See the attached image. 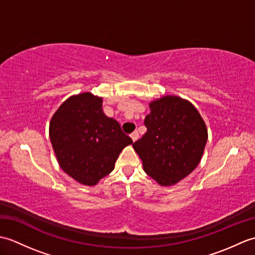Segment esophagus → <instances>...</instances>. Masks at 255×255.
I'll return each mask as SVG.
<instances>
[{"label": "esophagus", "mask_w": 255, "mask_h": 255, "mask_svg": "<svg viewBox=\"0 0 255 255\" xmlns=\"http://www.w3.org/2000/svg\"><path fill=\"white\" fill-rule=\"evenodd\" d=\"M130 137H131V139H132V141H133V142H134V141H137L138 138H139V133H138V131H133V132L130 134Z\"/></svg>", "instance_id": "esophagus-1"}]
</instances>
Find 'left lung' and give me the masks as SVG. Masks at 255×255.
Listing matches in <instances>:
<instances>
[{
  "label": "left lung",
  "mask_w": 255,
  "mask_h": 255,
  "mask_svg": "<svg viewBox=\"0 0 255 255\" xmlns=\"http://www.w3.org/2000/svg\"><path fill=\"white\" fill-rule=\"evenodd\" d=\"M149 107L147 132L132 147L150 177L161 186L175 185L202 160L207 127L197 108L180 96L164 95Z\"/></svg>",
  "instance_id": "obj_1"
}]
</instances>
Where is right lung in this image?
I'll return each instance as SVG.
<instances>
[{
    "label": "right lung",
    "instance_id": "right-lung-1",
    "mask_svg": "<svg viewBox=\"0 0 255 255\" xmlns=\"http://www.w3.org/2000/svg\"><path fill=\"white\" fill-rule=\"evenodd\" d=\"M103 99L91 92L70 96L49 124L57 161L74 181L94 186L115 167L119 153L132 143L115 119L103 112Z\"/></svg>",
    "mask_w": 255,
    "mask_h": 255
}]
</instances>
